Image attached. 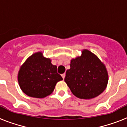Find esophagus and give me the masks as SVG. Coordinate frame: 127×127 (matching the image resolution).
Segmentation results:
<instances>
[{
    "mask_svg": "<svg viewBox=\"0 0 127 127\" xmlns=\"http://www.w3.org/2000/svg\"><path fill=\"white\" fill-rule=\"evenodd\" d=\"M65 76V73H64V74H62V77H63V79H64Z\"/></svg>",
    "mask_w": 127,
    "mask_h": 127,
    "instance_id": "1",
    "label": "esophagus"
}]
</instances>
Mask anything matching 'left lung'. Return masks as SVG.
<instances>
[{
	"label": "left lung",
	"mask_w": 127,
	"mask_h": 127,
	"mask_svg": "<svg viewBox=\"0 0 127 127\" xmlns=\"http://www.w3.org/2000/svg\"><path fill=\"white\" fill-rule=\"evenodd\" d=\"M67 70L65 82L79 98L90 99L104 91L108 82L105 67L94 53L85 50L80 57L72 59Z\"/></svg>",
	"instance_id": "obj_1"
}]
</instances>
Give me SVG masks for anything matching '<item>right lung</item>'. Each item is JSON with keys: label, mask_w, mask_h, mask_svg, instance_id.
Segmentation results:
<instances>
[{"label": "right lung", "mask_w": 127, "mask_h": 127, "mask_svg": "<svg viewBox=\"0 0 127 127\" xmlns=\"http://www.w3.org/2000/svg\"><path fill=\"white\" fill-rule=\"evenodd\" d=\"M57 67L39 52L29 57L20 69L19 85L23 92L35 98H44L53 92L57 82L62 80Z\"/></svg>", "instance_id": "right-lung-1"}]
</instances>
